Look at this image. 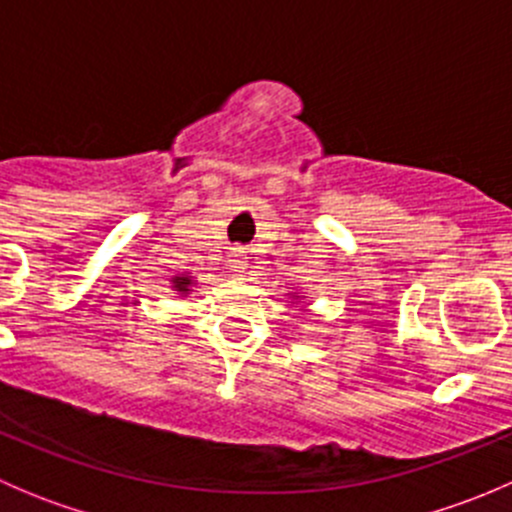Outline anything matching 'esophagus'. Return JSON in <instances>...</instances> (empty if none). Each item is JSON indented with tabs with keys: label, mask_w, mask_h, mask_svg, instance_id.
<instances>
[{
	"label": "esophagus",
	"mask_w": 512,
	"mask_h": 512,
	"mask_svg": "<svg viewBox=\"0 0 512 512\" xmlns=\"http://www.w3.org/2000/svg\"><path fill=\"white\" fill-rule=\"evenodd\" d=\"M230 267H232V272H237V275H245V272H247V257H245V252L237 250L235 255H232Z\"/></svg>",
	"instance_id": "34e87169"
}]
</instances>
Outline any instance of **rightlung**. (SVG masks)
Segmentation results:
<instances>
[{"label": "right lung", "instance_id": "1", "mask_svg": "<svg viewBox=\"0 0 512 512\" xmlns=\"http://www.w3.org/2000/svg\"><path fill=\"white\" fill-rule=\"evenodd\" d=\"M190 285H193V280H190V277H185V275L183 277H175V280H173V287L178 289L180 294H188L190 292V289H188Z\"/></svg>", "mask_w": 512, "mask_h": 512}]
</instances>
